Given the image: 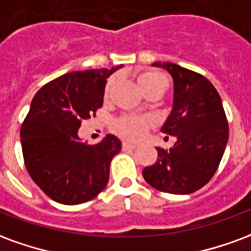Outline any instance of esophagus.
I'll use <instances>...</instances> for the list:
<instances>
[{
    "mask_svg": "<svg viewBox=\"0 0 251 251\" xmlns=\"http://www.w3.org/2000/svg\"><path fill=\"white\" fill-rule=\"evenodd\" d=\"M138 147V145H137V144H133V142H129V141H124L122 142V148H124V149H136V148Z\"/></svg>",
    "mask_w": 251,
    "mask_h": 251,
    "instance_id": "1",
    "label": "esophagus"
}]
</instances>
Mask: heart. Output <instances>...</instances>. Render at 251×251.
<instances>
[{
  "label": "heart",
  "instance_id": "1",
  "mask_svg": "<svg viewBox=\"0 0 251 251\" xmlns=\"http://www.w3.org/2000/svg\"><path fill=\"white\" fill-rule=\"evenodd\" d=\"M115 80L111 79L107 83V87H106V94L110 93V90L114 86ZM138 83L141 86L142 91L148 90L151 87H156V86H163L167 84L165 77L158 74V72H144L138 76ZM152 121L148 117H138V115H126L122 117L121 120L117 121L115 124V129L120 133L121 136L126 137V138H140L145 134V131L148 130V127L151 126Z\"/></svg>",
  "mask_w": 251,
  "mask_h": 251
}]
</instances>
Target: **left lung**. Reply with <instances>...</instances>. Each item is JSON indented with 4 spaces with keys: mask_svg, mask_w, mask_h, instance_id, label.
I'll return each instance as SVG.
<instances>
[{
    "mask_svg": "<svg viewBox=\"0 0 251 251\" xmlns=\"http://www.w3.org/2000/svg\"><path fill=\"white\" fill-rule=\"evenodd\" d=\"M174 77V106L161 131L176 137L169 151L157 149V161L142 171L153 188L188 195L205 185L218 169L228 140L222 99L203 75L169 62L153 63Z\"/></svg>",
    "mask_w": 251,
    "mask_h": 251,
    "instance_id": "left-lung-1",
    "label": "left lung"
}]
</instances>
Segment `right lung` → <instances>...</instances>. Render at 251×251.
<instances>
[{
    "label": "right lung",
    "instance_id": "add662e5",
    "mask_svg": "<svg viewBox=\"0 0 251 251\" xmlns=\"http://www.w3.org/2000/svg\"><path fill=\"white\" fill-rule=\"evenodd\" d=\"M124 66L64 74L36 93L20 137L25 167L44 194L62 204L94 199L109 181L110 163L122 144L113 134L97 145L77 130L103 104L107 77Z\"/></svg>",
    "mask_w": 251,
    "mask_h": 251
}]
</instances>
